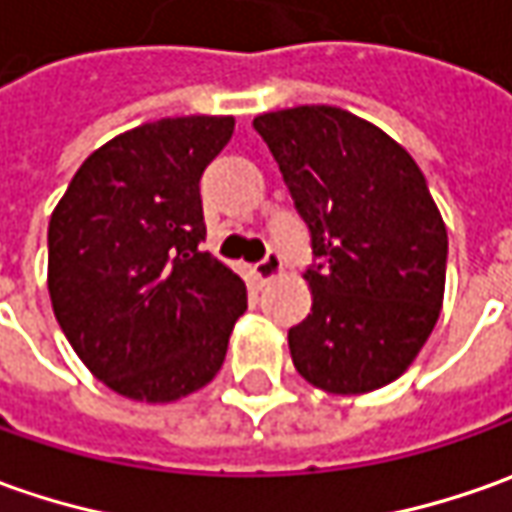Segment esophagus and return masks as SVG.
I'll use <instances>...</instances> for the list:
<instances>
[{"instance_id": "34e87169", "label": "esophagus", "mask_w": 512, "mask_h": 512, "mask_svg": "<svg viewBox=\"0 0 512 512\" xmlns=\"http://www.w3.org/2000/svg\"><path fill=\"white\" fill-rule=\"evenodd\" d=\"M255 272H257V277L263 280V283H269V280H274V277H280V274H283V260H280V255H277V252H269V255L257 263Z\"/></svg>"}]
</instances>
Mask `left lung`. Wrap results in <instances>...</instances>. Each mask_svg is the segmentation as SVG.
<instances>
[{"label": "left lung", "instance_id": "8db88e82", "mask_svg": "<svg viewBox=\"0 0 512 512\" xmlns=\"http://www.w3.org/2000/svg\"><path fill=\"white\" fill-rule=\"evenodd\" d=\"M311 249V314L289 328L297 374L328 394H368L408 371L445 300L448 229L422 169L360 115L303 104L255 118Z\"/></svg>", "mask_w": 512, "mask_h": 512}]
</instances>
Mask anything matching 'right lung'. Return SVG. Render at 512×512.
I'll list each match as a JSON object with an SVG mask.
<instances>
[{
    "mask_svg": "<svg viewBox=\"0 0 512 512\" xmlns=\"http://www.w3.org/2000/svg\"><path fill=\"white\" fill-rule=\"evenodd\" d=\"M232 133V115H181L115 135L50 215L53 314L90 374L121 397L164 405L221 371L246 283L198 249V184Z\"/></svg>",
    "mask_w": 512,
    "mask_h": 512,
    "instance_id": "obj_1",
    "label": "right lung"
}]
</instances>
